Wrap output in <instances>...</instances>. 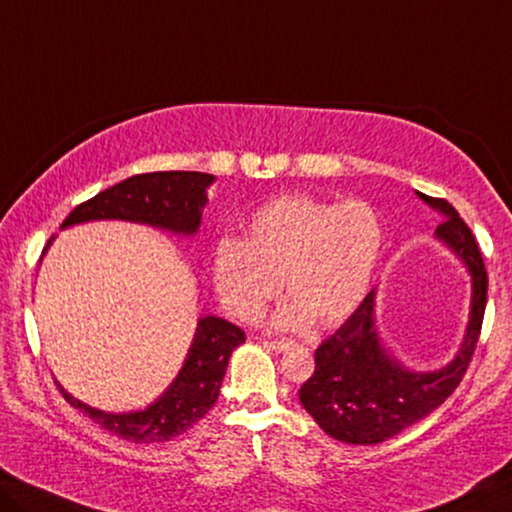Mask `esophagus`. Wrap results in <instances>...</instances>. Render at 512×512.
<instances>
[{
	"mask_svg": "<svg viewBox=\"0 0 512 512\" xmlns=\"http://www.w3.org/2000/svg\"><path fill=\"white\" fill-rule=\"evenodd\" d=\"M269 347L276 349V352H285V349L294 347V342L292 340H273V342H269Z\"/></svg>",
	"mask_w": 512,
	"mask_h": 512,
	"instance_id": "esophagus-1",
	"label": "esophagus"
}]
</instances>
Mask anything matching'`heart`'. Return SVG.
<instances>
[{"instance_id": "obj_1", "label": "heart", "mask_w": 512, "mask_h": 512, "mask_svg": "<svg viewBox=\"0 0 512 512\" xmlns=\"http://www.w3.org/2000/svg\"><path fill=\"white\" fill-rule=\"evenodd\" d=\"M384 225L368 202H331L285 195L259 207L241 239L218 241L213 287L241 322H257L278 294L280 278L292 299L273 317L278 329H303L312 319H345L375 276Z\"/></svg>"}]
</instances>
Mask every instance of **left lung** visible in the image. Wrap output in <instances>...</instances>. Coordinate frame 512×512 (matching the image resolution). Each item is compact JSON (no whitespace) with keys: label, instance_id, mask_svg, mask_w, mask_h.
<instances>
[{"label":"left lung","instance_id":"left-lung-1","mask_svg":"<svg viewBox=\"0 0 512 512\" xmlns=\"http://www.w3.org/2000/svg\"><path fill=\"white\" fill-rule=\"evenodd\" d=\"M418 197L444 216L437 239L467 264L471 273V312L460 352L434 372H411L386 352L375 329V289L352 317L315 352V372L303 381L299 398L305 411L329 437L370 446L386 441L432 414L451 395L474 356L487 303V271L478 243L453 204L441 197Z\"/></svg>","mask_w":512,"mask_h":512}]
</instances>
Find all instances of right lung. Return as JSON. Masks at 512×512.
Returning <instances> with one entry per match:
<instances>
[{"mask_svg":"<svg viewBox=\"0 0 512 512\" xmlns=\"http://www.w3.org/2000/svg\"><path fill=\"white\" fill-rule=\"evenodd\" d=\"M211 183L213 174L204 172L135 174L78 204L61 227L87 223V220H133L174 234H195L202 223V207L207 204V188ZM243 340L246 333L236 324L223 317H202L177 379L142 411L108 414L75 400L61 386L59 391L73 409H80L96 425L121 439L135 444L170 441L193 427L213 407L230 356Z\"/></svg>","mask_w":512,"mask_h":512,"instance_id":"add662e5","label":"right lung"}]
</instances>
